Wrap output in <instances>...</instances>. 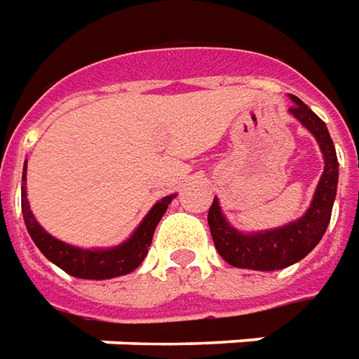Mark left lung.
<instances>
[{"label":"left lung","mask_w":359,"mask_h":359,"mask_svg":"<svg viewBox=\"0 0 359 359\" xmlns=\"http://www.w3.org/2000/svg\"><path fill=\"white\" fill-rule=\"evenodd\" d=\"M291 100L295 101V105H291L289 111L315 135L316 142L325 154V172L316 185L315 199L309 211L297 222H291L276 231L256 232V234H242L234 231L224 221L219 201L212 199L211 209L207 215L212 242L222 259L234 268L258 269V271L287 268L305 258L315 248L330 222L336 185H338V160H336L334 142L328 135V128L323 123V118L316 117L299 97L291 95Z\"/></svg>","instance_id":"obj_1"}]
</instances>
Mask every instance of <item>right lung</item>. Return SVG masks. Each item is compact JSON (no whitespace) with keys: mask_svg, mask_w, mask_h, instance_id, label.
Returning a JSON list of instances; mask_svg holds the SVG:
<instances>
[{"mask_svg":"<svg viewBox=\"0 0 359 359\" xmlns=\"http://www.w3.org/2000/svg\"><path fill=\"white\" fill-rule=\"evenodd\" d=\"M25 172H27V162H25ZM25 172L23 185H21V209H23L27 231L31 234L34 244L39 246V250L43 252L52 264H56L58 268L64 269L66 273H70L74 278L111 279L137 269L142 264V259H144L148 248L152 244L156 224L160 222L170 201L174 199V195H168L164 199H160L125 244H121L117 248H111V250H81V248H74L70 244L56 241L54 236L44 231L39 222L34 221L33 212L29 209L27 194H25V180H27Z\"/></svg>","mask_w":359,"mask_h":359,"instance_id":"right-lung-1","label":"right lung"}]
</instances>
